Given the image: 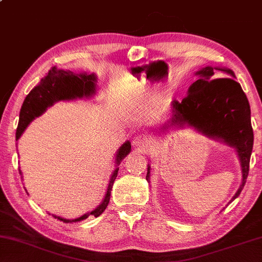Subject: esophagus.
<instances>
[{
  "instance_id": "1",
  "label": "esophagus",
  "mask_w": 262,
  "mask_h": 262,
  "mask_svg": "<svg viewBox=\"0 0 262 262\" xmlns=\"http://www.w3.org/2000/svg\"><path fill=\"white\" fill-rule=\"evenodd\" d=\"M147 144H148V140L145 136L139 135V136H136L132 139L133 147L138 148V149H142V148H145L147 146Z\"/></svg>"
}]
</instances>
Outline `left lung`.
<instances>
[{"mask_svg": "<svg viewBox=\"0 0 262 262\" xmlns=\"http://www.w3.org/2000/svg\"><path fill=\"white\" fill-rule=\"evenodd\" d=\"M215 71H220L225 78L215 79ZM195 75L199 78L189 86L187 97L181 102H172L167 121L149 131L155 136H162L170 130L188 126L211 139L233 147L241 162L242 181L229 204L239 196L249 174L253 148L250 103L241 84L235 81L234 72L229 68L206 66L197 71ZM150 164H148V182H150Z\"/></svg>", "mask_w": 262, "mask_h": 262, "instance_id": "left-lung-1", "label": "left lung"}]
</instances>
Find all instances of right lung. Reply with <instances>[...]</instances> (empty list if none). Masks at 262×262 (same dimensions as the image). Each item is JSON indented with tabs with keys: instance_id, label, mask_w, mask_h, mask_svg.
Returning a JSON list of instances; mask_svg holds the SVG:
<instances>
[{
	"instance_id": "1",
	"label": "right lung",
	"mask_w": 262,
	"mask_h": 262,
	"mask_svg": "<svg viewBox=\"0 0 262 262\" xmlns=\"http://www.w3.org/2000/svg\"><path fill=\"white\" fill-rule=\"evenodd\" d=\"M98 77L95 73H74L71 71L58 70L54 66L48 72L47 76L43 77L41 82L28 93L23 102L20 114H19V124L16 132V141L21 137L24 131L29 125L34 118L41 116L49 107H51L53 103L58 101H71L77 99H91L97 93L98 89ZM131 151V142L125 141L116 151L115 156V169L111 176L110 182L106 190L105 197L101 203L97 208L88 212V213L78 216L76 219H65L61 216L52 214L54 218L62 221V223H78L81 220H85L89 215H95L96 218L99 216L103 211L106 210L108 203L111 200V191L114 185V181L118 173V165L121 164L122 160ZM19 173H23L19 170ZM26 190V188H25ZM27 192V190H26ZM28 194V192H27Z\"/></svg>"
}]
</instances>
